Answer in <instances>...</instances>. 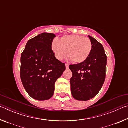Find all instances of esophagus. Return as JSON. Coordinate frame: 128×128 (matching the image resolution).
Here are the masks:
<instances>
[{"instance_id": "obj_1", "label": "esophagus", "mask_w": 128, "mask_h": 128, "mask_svg": "<svg viewBox=\"0 0 128 128\" xmlns=\"http://www.w3.org/2000/svg\"><path fill=\"white\" fill-rule=\"evenodd\" d=\"M66 69H68L69 68V64H66Z\"/></svg>"}]
</instances>
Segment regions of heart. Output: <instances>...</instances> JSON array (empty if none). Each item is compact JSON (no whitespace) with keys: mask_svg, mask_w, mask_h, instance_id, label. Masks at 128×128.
<instances>
[{"mask_svg":"<svg viewBox=\"0 0 128 128\" xmlns=\"http://www.w3.org/2000/svg\"><path fill=\"white\" fill-rule=\"evenodd\" d=\"M51 48L55 58L59 60L67 55L68 59L74 63H81L88 59L92 50L90 39L78 35L65 36L60 39H54Z\"/></svg>","mask_w":128,"mask_h":128,"instance_id":"obj_1","label":"heart"}]
</instances>
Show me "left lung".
I'll list each match as a JSON object with an SVG mask.
<instances>
[{
  "instance_id": "obj_1",
  "label": "left lung",
  "mask_w": 128,
  "mask_h": 128,
  "mask_svg": "<svg viewBox=\"0 0 128 128\" xmlns=\"http://www.w3.org/2000/svg\"><path fill=\"white\" fill-rule=\"evenodd\" d=\"M92 43L89 56L81 63L70 65L72 72L70 80L71 93L77 100L87 101L96 96L106 78L107 58L102 44L88 36Z\"/></svg>"
}]
</instances>
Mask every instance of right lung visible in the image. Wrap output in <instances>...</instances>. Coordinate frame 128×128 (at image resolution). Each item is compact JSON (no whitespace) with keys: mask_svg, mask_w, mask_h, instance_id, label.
I'll list each match as a JSON object with an SVG mask.
<instances>
[{"mask_svg":"<svg viewBox=\"0 0 128 128\" xmlns=\"http://www.w3.org/2000/svg\"><path fill=\"white\" fill-rule=\"evenodd\" d=\"M56 36L43 33L30 40L21 56L20 77L26 92L38 100L53 96L55 84L66 70L55 58L51 44Z\"/></svg>","mask_w":128,"mask_h":128,"instance_id":"1","label":"right lung"}]
</instances>
